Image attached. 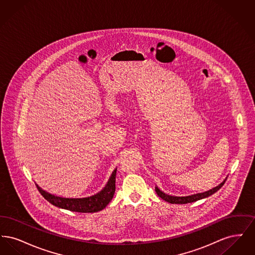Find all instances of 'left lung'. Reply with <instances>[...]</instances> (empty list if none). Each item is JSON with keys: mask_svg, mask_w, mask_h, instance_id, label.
Segmentation results:
<instances>
[{"mask_svg": "<svg viewBox=\"0 0 255 255\" xmlns=\"http://www.w3.org/2000/svg\"><path fill=\"white\" fill-rule=\"evenodd\" d=\"M227 179L228 178H226L224 180V182H221L216 187H213L212 189H209V190H207L206 192L197 193V194L190 195V196H184V197H178V196H171V195L165 194L164 192L159 190L157 186H156L155 189H156V192H157L158 197H160L162 200L168 202L170 204H188V203H194L196 201L205 199V198H207V197L214 194L215 192H217L219 189L225 184Z\"/></svg>", "mask_w": 255, "mask_h": 255, "instance_id": "left-lung-1", "label": "left lung"}]
</instances>
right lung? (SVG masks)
Instances as JSON below:
<instances>
[{
    "label": "right lung",
    "mask_w": 255,
    "mask_h": 255,
    "mask_svg": "<svg viewBox=\"0 0 255 255\" xmlns=\"http://www.w3.org/2000/svg\"><path fill=\"white\" fill-rule=\"evenodd\" d=\"M116 175L117 169L113 171L107 184L100 192L86 198L58 197L43 190L37 184L36 186L41 195L53 206L74 212L94 213L104 209L113 199L116 191Z\"/></svg>",
    "instance_id": "right-lung-1"
}]
</instances>
